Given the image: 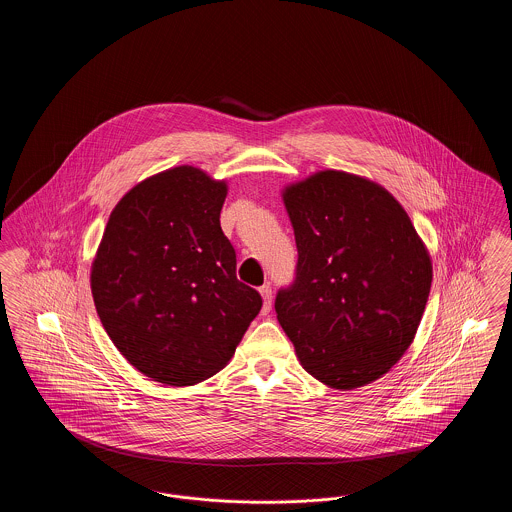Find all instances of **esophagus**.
<instances>
[{
    "instance_id": "obj_1",
    "label": "esophagus",
    "mask_w": 512,
    "mask_h": 512,
    "mask_svg": "<svg viewBox=\"0 0 512 512\" xmlns=\"http://www.w3.org/2000/svg\"><path fill=\"white\" fill-rule=\"evenodd\" d=\"M259 293H261V299H263V309H261V313L267 315L268 311H270V305H272V290H270L268 284H263V286L259 288Z\"/></svg>"
}]
</instances>
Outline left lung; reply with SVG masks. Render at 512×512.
<instances>
[{
    "mask_svg": "<svg viewBox=\"0 0 512 512\" xmlns=\"http://www.w3.org/2000/svg\"><path fill=\"white\" fill-rule=\"evenodd\" d=\"M297 274L276 315L301 366L332 390L388 374L411 347L432 288V257L378 182L313 172L282 188Z\"/></svg>",
    "mask_w": 512,
    "mask_h": 512,
    "instance_id": "obj_1",
    "label": "left lung"
}]
</instances>
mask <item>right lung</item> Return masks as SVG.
Here are the masks:
<instances>
[{
	"instance_id": "right-lung-1",
	"label": "right lung",
	"mask_w": 512,
	"mask_h": 512,
	"mask_svg": "<svg viewBox=\"0 0 512 512\" xmlns=\"http://www.w3.org/2000/svg\"><path fill=\"white\" fill-rule=\"evenodd\" d=\"M226 194V180L192 165L147 176L111 211L92 261L105 332L165 386L215 376L263 305L236 278V251L220 228Z\"/></svg>"
}]
</instances>
